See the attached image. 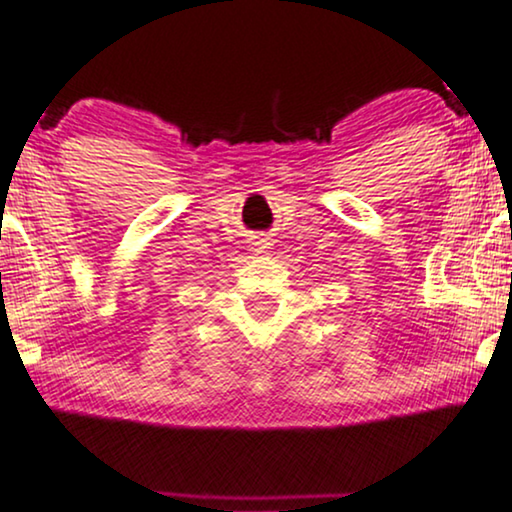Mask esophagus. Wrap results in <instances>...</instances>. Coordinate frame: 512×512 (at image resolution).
<instances>
[{
    "label": "esophagus",
    "mask_w": 512,
    "mask_h": 512,
    "mask_svg": "<svg viewBox=\"0 0 512 512\" xmlns=\"http://www.w3.org/2000/svg\"><path fill=\"white\" fill-rule=\"evenodd\" d=\"M255 245H260V243H255ZM260 248H264V245H260Z\"/></svg>",
    "instance_id": "1"
}]
</instances>
